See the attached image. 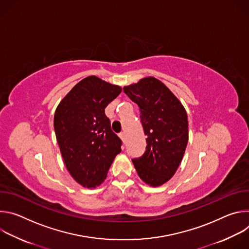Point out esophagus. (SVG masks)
Returning a JSON list of instances; mask_svg holds the SVG:
<instances>
[{"instance_id": "1", "label": "esophagus", "mask_w": 249, "mask_h": 249, "mask_svg": "<svg viewBox=\"0 0 249 249\" xmlns=\"http://www.w3.org/2000/svg\"><path fill=\"white\" fill-rule=\"evenodd\" d=\"M119 137H120V139L125 143V141H126V135H125V133H123V132L120 133V134H119Z\"/></svg>"}]
</instances>
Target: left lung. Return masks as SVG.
Returning <instances> with one entry per match:
<instances>
[{
    "mask_svg": "<svg viewBox=\"0 0 249 249\" xmlns=\"http://www.w3.org/2000/svg\"><path fill=\"white\" fill-rule=\"evenodd\" d=\"M137 103L147 147L144 155L132 160L140 178L157 187L168 181L178 168L188 142L185 108L170 89L154 77L123 88Z\"/></svg>",
    "mask_w": 249,
    "mask_h": 249,
    "instance_id": "left-lung-1",
    "label": "left lung"
}]
</instances>
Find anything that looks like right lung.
I'll return each mask as SVG.
<instances>
[{
  "label": "right lung",
  "mask_w": 249,
  "mask_h": 249,
  "mask_svg": "<svg viewBox=\"0 0 249 249\" xmlns=\"http://www.w3.org/2000/svg\"><path fill=\"white\" fill-rule=\"evenodd\" d=\"M122 89L89 76L78 83L57 106L54 115L56 139L73 178L82 186L100 185L122 141L112 132L104 109Z\"/></svg>",
  "instance_id": "obj_1"
}]
</instances>
